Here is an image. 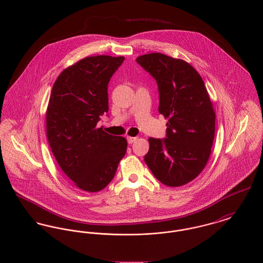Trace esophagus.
<instances>
[{"mask_svg":"<svg viewBox=\"0 0 263 263\" xmlns=\"http://www.w3.org/2000/svg\"><path fill=\"white\" fill-rule=\"evenodd\" d=\"M137 139L138 138H136V137H127V142H128V144H133L134 142L137 141Z\"/></svg>","mask_w":263,"mask_h":263,"instance_id":"34e87169","label":"esophagus"}]
</instances>
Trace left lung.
I'll use <instances>...</instances> for the list:
<instances>
[{
    "mask_svg": "<svg viewBox=\"0 0 263 263\" xmlns=\"http://www.w3.org/2000/svg\"><path fill=\"white\" fill-rule=\"evenodd\" d=\"M159 87V112L168 119L167 138H150L145 162L170 187L182 186L205 167L215 138L216 113L205 85L187 62L159 52L137 59Z\"/></svg>",
    "mask_w": 263,
    "mask_h": 263,
    "instance_id": "left-lung-1",
    "label": "left lung"
}]
</instances>
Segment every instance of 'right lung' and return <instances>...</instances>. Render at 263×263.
<instances>
[{"label":"right lung","mask_w":263,"mask_h":263,"mask_svg":"<svg viewBox=\"0 0 263 263\" xmlns=\"http://www.w3.org/2000/svg\"><path fill=\"white\" fill-rule=\"evenodd\" d=\"M123 57H87L57 78L46 109V137L63 172L76 186L97 192L112 180L126 139L97 127L108 112L107 87Z\"/></svg>","instance_id":"obj_1"}]
</instances>
